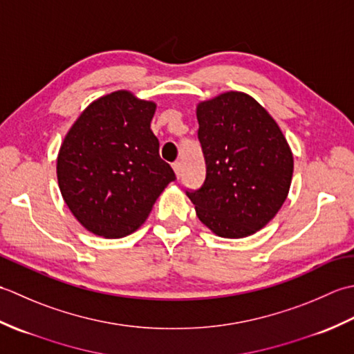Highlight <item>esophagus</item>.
I'll return each mask as SVG.
<instances>
[{"label":"esophagus","instance_id":"34e87169","mask_svg":"<svg viewBox=\"0 0 354 354\" xmlns=\"http://www.w3.org/2000/svg\"><path fill=\"white\" fill-rule=\"evenodd\" d=\"M172 169H174V172H176V177L178 178L180 176H182V169H183V167H182V163L180 162H174L172 163Z\"/></svg>","mask_w":354,"mask_h":354}]
</instances>
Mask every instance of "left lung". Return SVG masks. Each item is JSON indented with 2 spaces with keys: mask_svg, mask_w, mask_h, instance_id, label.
<instances>
[{
  "mask_svg": "<svg viewBox=\"0 0 354 354\" xmlns=\"http://www.w3.org/2000/svg\"><path fill=\"white\" fill-rule=\"evenodd\" d=\"M206 180L186 192L203 225L221 238L257 234L288 196L293 154L277 120L243 91L197 104Z\"/></svg>",
  "mask_w": 354,
  "mask_h": 354,
  "instance_id": "left-lung-1",
  "label": "left lung"
}]
</instances>
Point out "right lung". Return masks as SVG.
<instances>
[{"mask_svg": "<svg viewBox=\"0 0 354 354\" xmlns=\"http://www.w3.org/2000/svg\"><path fill=\"white\" fill-rule=\"evenodd\" d=\"M157 104L118 90L85 108L64 137L56 160L62 198L88 232H136L174 171L158 156L151 131Z\"/></svg>", "mask_w": 354, "mask_h": 354, "instance_id": "right-lung-1", "label": "right lung"}]
</instances>
